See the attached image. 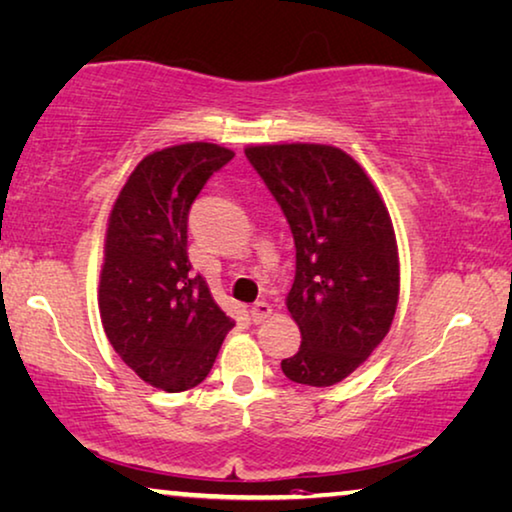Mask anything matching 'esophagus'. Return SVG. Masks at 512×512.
<instances>
[{
	"instance_id": "1",
	"label": "esophagus",
	"mask_w": 512,
	"mask_h": 512,
	"mask_svg": "<svg viewBox=\"0 0 512 512\" xmlns=\"http://www.w3.org/2000/svg\"><path fill=\"white\" fill-rule=\"evenodd\" d=\"M270 313H272V306L270 304H267V302H256L254 306H251L249 316H251V320L256 322V325H261L265 318H270Z\"/></svg>"
}]
</instances>
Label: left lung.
<instances>
[{"label": "left lung", "instance_id": "8db88e82", "mask_svg": "<svg viewBox=\"0 0 512 512\" xmlns=\"http://www.w3.org/2000/svg\"><path fill=\"white\" fill-rule=\"evenodd\" d=\"M245 155L295 240L286 306L302 345L281 371L297 384L332 387L371 357L396 316L400 267L389 210L366 171L336 146L265 144Z\"/></svg>", "mask_w": 512, "mask_h": 512}]
</instances>
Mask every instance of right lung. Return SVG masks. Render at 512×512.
<instances>
[{
  "label": "right lung",
  "mask_w": 512,
  "mask_h": 512,
  "mask_svg": "<svg viewBox=\"0 0 512 512\" xmlns=\"http://www.w3.org/2000/svg\"><path fill=\"white\" fill-rule=\"evenodd\" d=\"M233 151L192 141L146 155L109 212L100 320L141 380L176 393L206 380L235 322L187 258V217Z\"/></svg>",
  "instance_id": "1"
}]
</instances>
